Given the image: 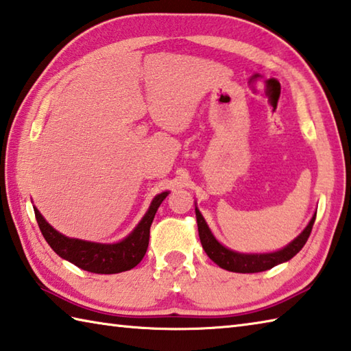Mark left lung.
Wrapping results in <instances>:
<instances>
[{"mask_svg": "<svg viewBox=\"0 0 351 351\" xmlns=\"http://www.w3.org/2000/svg\"><path fill=\"white\" fill-rule=\"evenodd\" d=\"M315 217H317V215L312 217V221L308 222L306 230L283 250H280L277 252H271V254H239L231 250H226L225 246H222L217 242L215 236L211 234L207 222L204 221L202 215L196 208L197 231H199V239H201L204 251L207 252V256L216 265L221 266L222 269L231 271V272H240V274L262 272L266 269H271V267L277 266L280 263L287 262V260H291L295 254H298L301 248L306 245L307 239L311 236L312 228H313Z\"/></svg>", "mask_w": 351, "mask_h": 351, "instance_id": "1", "label": "left lung"}]
</instances>
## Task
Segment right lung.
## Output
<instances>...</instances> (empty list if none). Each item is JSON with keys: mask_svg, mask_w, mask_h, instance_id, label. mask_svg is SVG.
<instances>
[{"mask_svg": "<svg viewBox=\"0 0 351 351\" xmlns=\"http://www.w3.org/2000/svg\"><path fill=\"white\" fill-rule=\"evenodd\" d=\"M167 195V191H164V193L155 196L152 204H150L149 211L141 219L138 226L125 240L112 245L85 242V240L65 237L51 228L36 208H34V216H36L39 230L43 232L47 243L51 246V250L58 256L88 272L119 274L132 269L143 260L149 246L150 225L154 222L158 207H160Z\"/></svg>", "mask_w": 351, "mask_h": 351, "instance_id": "obj_1", "label": "right lung"}]
</instances>
